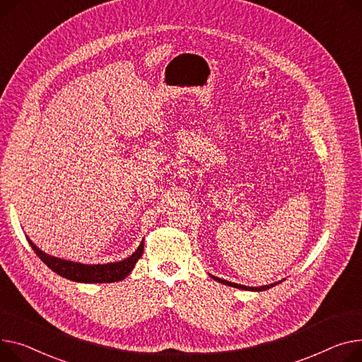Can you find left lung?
<instances>
[{
    "mask_svg": "<svg viewBox=\"0 0 362 362\" xmlns=\"http://www.w3.org/2000/svg\"><path fill=\"white\" fill-rule=\"evenodd\" d=\"M215 281H218L224 285H228V286H234V288H238V290H246V291H264V290H269V288L275 286L276 284L279 282H274V284H269V285H263V286H246V285H240V284H234V282H230V281H226V279H221V278H216L214 275H211Z\"/></svg>",
    "mask_w": 362,
    "mask_h": 362,
    "instance_id": "obj_1",
    "label": "left lung"
}]
</instances>
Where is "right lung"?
Here are the masks:
<instances>
[{
  "label": "right lung",
  "mask_w": 362,
  "mask_h": 362,
  "mask_svg": "<svg viewBox=\"0 0 362 362\" xmlns=\"http://www.w3.org/2000/svg\"><path fill=\"white\" fill-rule=\"evenodd\" d=\"M28 242L47 268L66 279L76 281V282H84V284L117 282V281L125 279L131 274L135 263L138 262V259L142 256V252H144V242H141L139 247L129 257L124 260L105 263V264H84V263L71 262V260L59 259L51 255H46L32 243V240L29 237H28Z\"/></svg>",
  "instance_id": "1"
}]
</instances>
